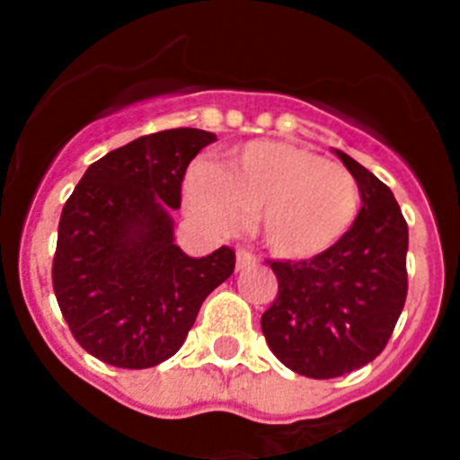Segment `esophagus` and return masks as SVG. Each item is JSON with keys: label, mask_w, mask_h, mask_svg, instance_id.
I'll list each match as a JSON object with an SVG mask.
<instances>
[{"label": "esophagus", "mask_w": 460, "mask_h": 460, "mask_svg": "<svg viewBox=\"0 0 460 460\" xmlns=\"http://www.w3.org/2000/svg\"><path fill=\"white\" fill-rule=\"evenodd\" d=\"M255 262H258V255L246 249H237V271H242L243 267L255 265Z\"/></svg>", "instance_id": "1"}]
</instances>
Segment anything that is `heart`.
Returning a JSON list of instances; mask_svg holds the SVG:
<instances>
[{
	"mask_svg": "<svg viewBox=\"0 0 460 460\" xmlns=\"http://www.w3.org/2000/svg\"><path fill=\"white\" fill-rule=\"evenodd\" d=\"M190 217L214 233H234L258 214L267 249L286 260H311L350 233L359 184L345 165L280 140L234 147L226 165L198 161L184 181Z\"/></svg>",
	"mask_w": 460,
	"mask_h": 460,
	"instance_id": "1",
	"label": "heart"
}]
</instances>
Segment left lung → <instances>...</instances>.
Masks as SVG:
<instances>
[{"instance_id": "8db88e82", "label": "left lung", "mask_w": 460, "mask_h": 460, "mask_svg": "<svg viewBox=\"0 0 460 460\" xmlns=\"http://www.w3.org/2000/svg\"><path fill=\"white\" fill-rule=\"evenodd\" d=\"M336 156L359 184L361 209L334 249L299 262H271L279 295L262 334L280 364L329 380L376 359L408 296V223L387 184L355 158Z\"/></svg>"}]
</instances>
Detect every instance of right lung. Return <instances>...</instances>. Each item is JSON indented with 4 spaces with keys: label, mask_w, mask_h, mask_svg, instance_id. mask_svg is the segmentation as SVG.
<instances>
[{
    "label": "right lung",
    "mask_w": 460,
    "mask_h": 460,
    "mask_svg": "<svg viewBox=\"0 0 460 460\" xmlns=\"http://www.w3.org/2000/svg\"><path fill=\"white\" fill-rule=\"evenodd\" d=\"M217 140L170 128L112 149L87 168L59 218L52 288L71 334L119 368L170 359L214 288L234 271L221 246L189 258L174 243L170 209L195 154Z\"/></svg>",
    "instance_id": "obj_1"
}]
</instances>
